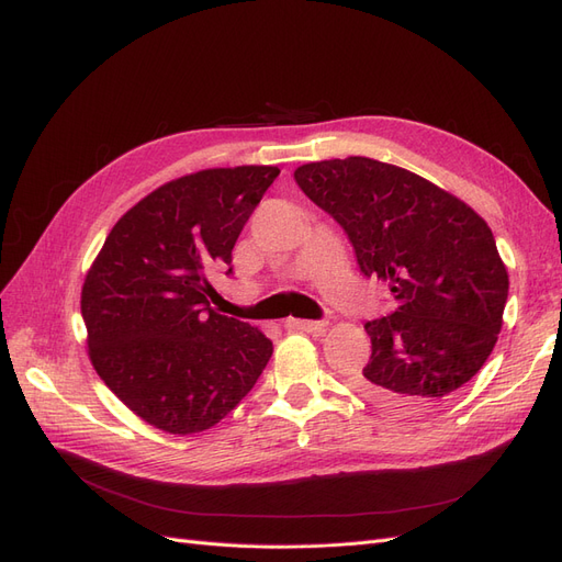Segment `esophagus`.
I'll use <instances>...</instances> for the list:
<instances>
[{
    "label": "esophagus",
    "mask_w": 562,
    "mask_h": 562,
    "mask_svg": "<svg viewBox=\"0 0 562 562\" xmlns=\"http://www.w3.org/2000/svg\"><path fill=\"white\" fill-rule=\"evenodd\" d=\"M285 328L288 330H300V333H323V330H326V323H323V321H304V318H288Z\"/></svg>",
    "instance_id": "34e87169"
}]
</instances>
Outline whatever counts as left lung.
<instances>
[{
	"label": "left lung",
	"mask_w": 562,
	"mask_h": 562,
	"mask_svg": "<svg viewBox=\"0 0 562 562\" xmlns=\"http://www.w3.org/2000/svg\"><path fill=\"white\" fill-rule=\"evenodd\" d=\"M295 182L396 302L366 323L372 353L351 384L386 411H431L483 368L502 330L508 271L492 229L462 199L378 159L312 161Z\"/></svg>",
	"instance_id": "8db88e82"
}]
</instances>
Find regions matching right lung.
Masks as SVG:
<instances>
[{
  "mask_svg": "<svg viewBox=\"0 0 562 562\" xmlns=\"http://www.w3.org/2000/svg\"><path fill=\"white\" fill-rule=\"evenodd\" d=\"M279 173L206 168L157 187L116 220L87 271L89 359L149 427L173 436L215 427L271 359L265 333L211 310V274L232 265L246 220Z\"/></svg>",
  "mask_w": 562,
  "mask_h": 562,
  "instance_id": "right-lung-1",
  "label": "right lung"
}]
</instances>
